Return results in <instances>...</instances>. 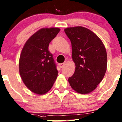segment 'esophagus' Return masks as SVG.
<instances>
[{
	"label": "esophagus",
	"mask_w": 122,
	"mask_h": 122,
	"mask_svg": "<svg viewBox=\"0 0 122 122\" xmlns=\"http://www.w3.org/2000/svg\"><path fill=\"white\" fill-rule=\"evenodd\" d=\"M66 65V62H64V63H61V64H59V67H60V68H62V67H64V66Z\"/></svg>",
	"instance_id": "1"
}]
</instances>
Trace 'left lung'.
<instances>
[{
    "instance_id": "1",
    "label": "left lung",
    "mask_w": 122,
    "mask_h": 122,
    "mask_svg": "<svg viewBox=\"0 0 122 122\" xmlns=\"http://www.w3.org/2000/svg\"><path fill=\"white\" fill-rule=\"evenodd\" d=\"M64 32L71 42L72 58L76 66L68 82L76 92L88 94L97 88L106 72L105 46L96 34L84 27H69Z\"/></svg>"
}]
</instances>
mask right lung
I'll return each mask as SVG.
<instances>
[{
	"label": "right lung",
	"instance_id": "right-lung-1",
	"mask_svg": "<svg viewBox=\"0 0 122 122\" xmlns=\"http://www.w3.org/2000/svg\"><path fill=\"white\" fill-rule=\"evenodd\" d=\"M58 28H41L25 44L19 58V73L23 83L32 92L39 95L51 90L58 76L52 55L48 51Z\"/></svg>",
	"mask_w": 122,
	"mask_h": 122
}]
</instances>
